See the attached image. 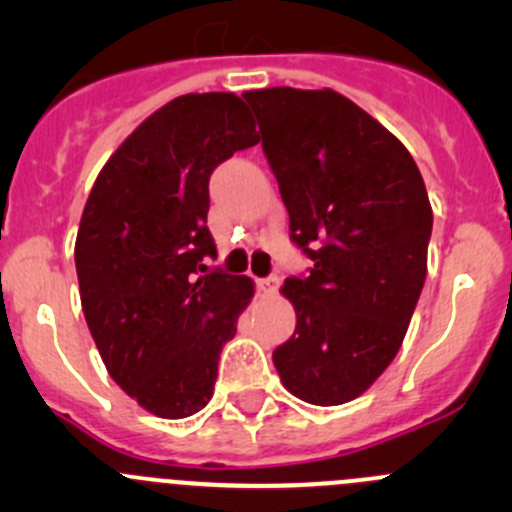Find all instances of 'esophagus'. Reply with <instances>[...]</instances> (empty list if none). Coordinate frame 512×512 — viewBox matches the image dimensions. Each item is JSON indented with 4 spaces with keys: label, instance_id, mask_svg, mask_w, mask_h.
<instances>
[{
    "label": "esophagus",
    "instance_id": "esophagus-1",
    "mask_svg": "<svg viewBox=\"0 0 512 512\" xmlns=\"http://www.w3.org/2000/svg\"><path fill=\"white\" fill-rule=\"evenodd\" d=\"M277 287H280V277H275V275L262 277V280H257V289H260L262 294L277 292Z\"/></svg>",
    "mask_w": 512,
    "mask_h": 512
}]
</instances>
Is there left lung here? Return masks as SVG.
Masks as SVG:
<instances>
[{"label":"left lung","mask_w":512,"mask_h":512,"mask_svg":"<svg viewBox=\"0 0 512 512\" xmlns=\"http://www.w3.org/2000/svg\"><path fill=\"white\" fill-rule=\"evenodd\" d=\"M289 213V237L312 260L287 277L297 327L272 352L282 384L314 406L364 394L409 329L433 213L404 143L332 89L242 94Z\"/></svg>","instance_id":"1"}]
</instances>
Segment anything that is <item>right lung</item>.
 Returning <instances> with one entry per match:
<instances>
[{
	"instance_id": "1",
	"label": "right lung",
	"mask_w": 512,
	"mask_h": 512,
	"mask_svg": "<svg viewBox=\"0 0 512 512\" xmlns=\"http://www.w3.org/2000/svg\"><path fill=\"white\" fill-rule=\"evenodd\" d=\"M260 141L235 94L178 96L98 173L76 235L81 307L111 379L160 418L213 399L250 277L208 270L210 175Z\"/></svg>"
}]
</instances>
